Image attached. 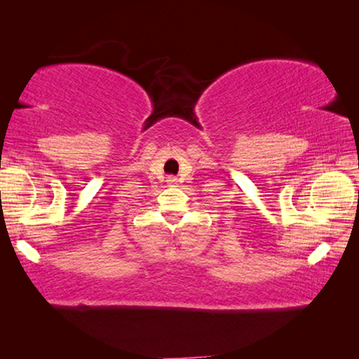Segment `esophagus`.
I'll use <instances>...</instances> for the list:
<instances>
[{
  "mask_svg": "<svg viewBox=\"0 0 359 359\" xmlns=\"http://www.w3.org/2000/svg\"><path fill=\"white\" fill-rule=\"evenodd\" d=\"M175 182H177V179H175V177H168V184L169 185H174Z\"/></svg>",
  "mask_w": 359,
  "mask_h": 359,
  "instance_id": "esophagus-1",
  "label": "esophagus"
}]
</instances>
